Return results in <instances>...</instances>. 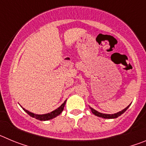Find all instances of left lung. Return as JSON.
Listing matches in <instances>:
<instances>
[{"label": "left lung", "instance_id": "1", "mask_svg": "<svg viewBox=\"0 0 146 146\" xmlns=\"http://www.w3.org/2000/svg\"><path fill=\"white\" fill-rule=\"evenodd\" d=\"M129 105L128 107H126V108H125V109H123V110H121V111L118 112V113H115V114H104V113H99V112L96 111V110H95L93 109V108H91V112H92L93 114H94L95 115H96V116L110 119V118H118V116H120V115H121L123 114V113L126 111V110L128 109L129 107Z\"/></svg>", "mask_w": 146, "mask_h": 146}]
</instances>
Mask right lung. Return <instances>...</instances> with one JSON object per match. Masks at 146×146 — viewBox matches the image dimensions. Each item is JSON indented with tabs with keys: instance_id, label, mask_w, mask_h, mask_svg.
Here are the masks:
<instances>
[{
	"instance_id": "right-lung-1",
	"label": "right lung",
	"mask_w": 146,
	"mask_h": 146,
	"mask_svg": "<svg viewBox=\"0 0 146 146\" xmlns=\"http://www.w3.org/2000/svg\"><path fill=\"white\" fill-rule=\"evenodd\" d=\"M66 102V101L64 102L63 103V104H62L58 108H57L56 110H55L52 111L51 113H47V114H43V115L34 114V113H31V112L28 111L27 110L24 109L23 108V109L24 110H25V111L26 112V113H28L29 115H31V116L33 117V118H35L36 119H38V120H39V121H48V120L52 119V118H55V117L58 116V115H60V113H62V111L64 110V106H65Z\"/></svg>"
}]
</instances>
